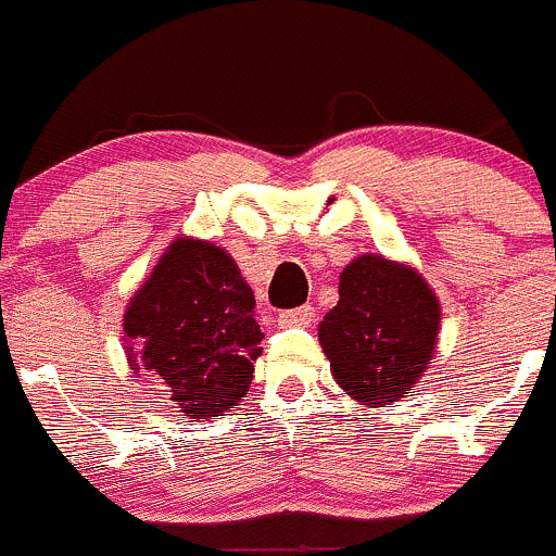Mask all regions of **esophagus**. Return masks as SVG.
Masks as SVG:
<instances>
[{
    "label": "esophagus",
    "mask_w": 556,
    "mask_h": 556,
    "mask_svg": "<svg viewBox=\"0 0 556 556\" xmlns=\"http://www.w3.org/2000/svg\"><path fill=\"white\" fill-rule=\"evenodd\" d=\"M313 321H316V311H313L311 305L278 313V324H280V327H311Z\"/></svg>",
    "instance_id": "esophagus-1"
}]
</instances>
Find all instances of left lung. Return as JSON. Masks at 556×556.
<instances>
[{
    "label": "left lung",
    "instance_id": "1",
    "mask_svg": "<svg viewBox=\"0 0 556 556\" xmlns=\"http://www.w3.org/2000/svg\"><path fill=\"white\" fill-rule=\"evenodd\" d=\"M340 300L318 324V343L338 387L370 408L410 394L441 332V300L419 270L362 254L340 273Z\"/></svg>",
    "mask_w": 556,
    "mask_h": 556
}]
</instances>
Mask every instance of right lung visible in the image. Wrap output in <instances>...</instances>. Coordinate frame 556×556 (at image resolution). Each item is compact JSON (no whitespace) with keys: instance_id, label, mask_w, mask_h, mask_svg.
Returning <instances> with one entry per match:
<instances>
[{"instance_id":"right-lung-1","label":"right lung","mask_w":556,"mask_h":556,"mask_svg":"<svg viewBox=\"0 0 556 556\" xmlns=\"http://www.w3.org/2000/svg\"><path fill=\"white\" fill-rule=\"evenodd\" d=\"M254 291L222 245L180 235L124 311L129 370L189 419L224 416L249 394L262 329Z\"/></svg>"}]
</instances>
